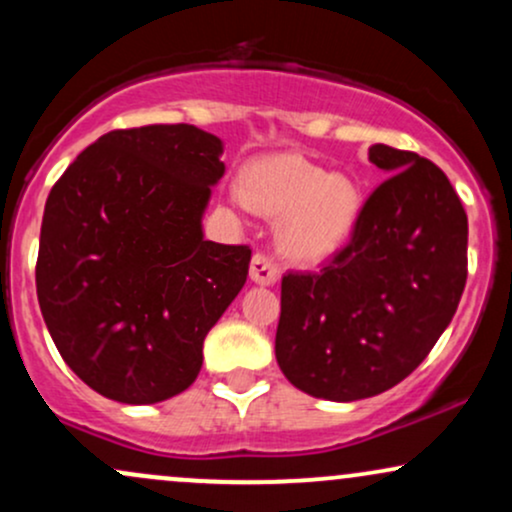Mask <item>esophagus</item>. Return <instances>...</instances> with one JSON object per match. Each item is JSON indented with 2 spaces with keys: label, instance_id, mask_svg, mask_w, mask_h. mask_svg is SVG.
Returning <instances> with one entry per match:
<instances>
[{
  "label": "esophagus",
  "instance_id": "34e87169",
  "mask_svg": "<svg viewBox=\"0 0 512 512\" xmlns=\"http://www.w3.org/2000/svg\"><path fill=\"white\" fill-rule=\"evenodd\" d=\"M250 279L260 286H274L279 281V267L269 255L257 252L250 262Z\"/></svg>",
  "mask_w": 512,
  "mask_h": 512
}]
</instances>
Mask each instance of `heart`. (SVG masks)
I'll list each match as a JSON object with an SVG mask.
<instances>
[{"label": "heart", "instance_id": "b5f03b06", "mask_svg": "<svg viewBox=\"0 0 512 512\" xmlns=\"http://www.w3.org/2000/svg\"><path fill=\"white\" fill-rule=\"evenodd\" d=\"M257 214L279 219L276 245L301 264L332 257L354 233L361 214V187L346 173H327L301 154H269L243 173V195Z\"/></svg>", "mask_w": 512, "mask_h": 512}]
</instances>
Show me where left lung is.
I'll use <instances>...</instances> for the list:
<instances>
[{"label": "left lung", "instance_id": "left-lung-1", "mask_svg": "<svg viewBox=\"0 0 512 512\" xmlns=\"http://www.w3.org/2000/svg\"><path fill=\"white\" fill-rule=\"evenodd\" d=\"M387 178L349 245L317 274L281 279L276 363L305 395L356 402L390 390L450 325L467 281V214L436 163L375 144Z\"/></svg>", "mask_w": 512, "mask_h": 512}]
</instances>
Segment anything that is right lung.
I'll return each instance as SVG.
<instances>
[{
	"instance_id": "obj_1",
	"label": "right lung",
	"mask_w": 512,
	"mask_h": 512,
	"mask_svg": "<svg viewBox=\"0 0 512 512\" xmlns=\"http://www.w3.org/2000/svg\"><path fill=\"white\" fill-rule=\"evenodd\" d=\"M223 142L195 125L103 134L45 202L35 286L64 363L98 395L187 390L211 327L248 279V245L204 240Z\"/></svg>"
}]
</instances>
